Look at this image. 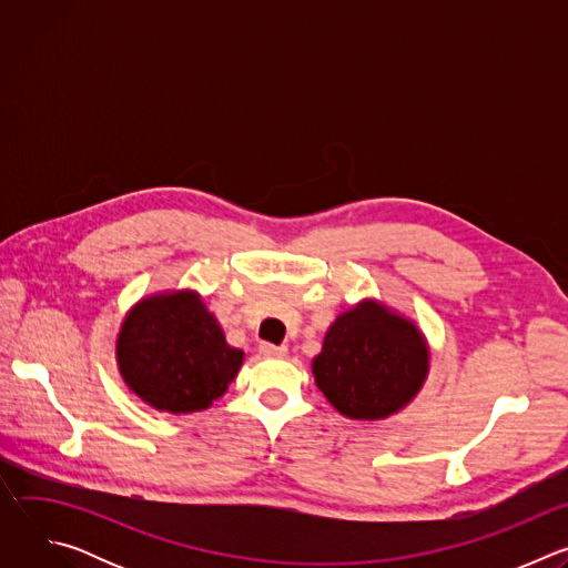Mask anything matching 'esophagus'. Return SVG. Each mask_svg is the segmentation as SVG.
I'll return each instance as SVG.
<instances>
[{
  "mask_svg": "<svg viewBox=\"0 0 568 568\" xmlns=\"http://www.w3.org/2000/svg\"><path fill=\"white\" fill-rule=\"evenodd\" d=\"M258 353H261L263 357H270V359H281V357L287 355V348H285V346H274V344H270V342H263V344L258 346Z\"/></svg>",
  "mask_w": 568,
  "mask_h": 568,
  "instance_id": "34e87169",
  "label": "esophagus"
}]
</instances>
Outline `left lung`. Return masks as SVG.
<instances>
[{"mask_svg":"<svg viewBox=\"0 0 568 568\" xmlns=\"http://www.w3.org/2000/svg\"><path fill=\"white\" fill-rule=\"evenodd\" d=\"M429 353L414 323L362 303L342 314L312 364L316 386L355 420H377L407 404L427 375Z\"/></svg>","mask_w":568,"mask_h":568,"instance_id":"1","label":"left lung"}]
</instances>
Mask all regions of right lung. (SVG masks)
I'll return each mask as SVG.
<instances>
[{
    "mask_svg": "<svg viewBox=\"0 0 568 568\" xmlns=\"http://www.w3.org/2000/svg\"><path fill=\"white\" fill-rule=\"evenodd\" d=\"M242 351L193 292L141 301L119 335V366L130 388L159 412L206 409L237 375Z\"/></svg>",
    "mask_w": 568,
    "mask_h": 568,
    "instance_id": "add662e5",
    "label": "right lung"
}]
</instances>
